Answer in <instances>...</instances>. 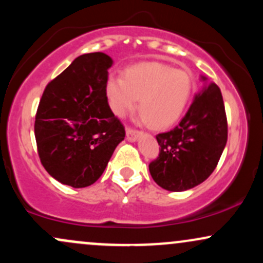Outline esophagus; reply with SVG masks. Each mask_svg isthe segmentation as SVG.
Wrapping results in <instances>:
<instances>
[{
    "mask_svg": "<svg viewBox=\"0 0 263 263\" xmlns=\"http://www.w3.org/2000/svg\"><path fill=\"white\" fill-rule=\"evenodd\" d=\"M138 135H140V131H137V129L132 128V127H127L126 128V136L129 141H136Z\"/></svg>",
    "mask_w": 263,
    "mask_h": 263,
    "instance_id": "esophagus-1",
    "label": "esophagus"
}]
</instances>
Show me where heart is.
I'll list each match as a JSON object with an SVG mask.
<instances>
[{
	"label": "heart",
	"mask_w": 263,
	"mask_h": 263,
	"mask_svg": "<svg viewBox=\"0 0 263 263\" xmlns=\"http://www.w3.org/2000/svg\"><path fill=\"white\" fill-rule=\"evenodd\" d=\"M193 91L190 72L164 62H142L126 68L122 79L109 76L105 92L112 112L126 116L138 107L142 120L155 128L175 125L186 111Z\"/></svg>",
	"instance_id": "heart-1"
}]
</instances>
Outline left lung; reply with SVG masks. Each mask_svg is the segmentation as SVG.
<instances>
[{"label": "left lung", "mask_w": 263, "mask_h": 263, "mask_svg": "<svg viewBox=\"0 0 263 263\" xmlns=\"http://www.w3.org/2000/svg\"><path fill=\"white\" fill-rule=\"evenodd\" d=\"M227 132L221 89L216 83H210L196 95L174 129L156 136L160 152L148 164L155 182L174 192L186 191L203 182L220 161Z\"/></svg>", "instance_id": "8db88e82"}]
</instances>
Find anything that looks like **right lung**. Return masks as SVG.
Masks as SVG:
<instances>
[{
	"label": "right lung",
	"mask_w": 263,
	"mask_h": 263,
	"mask_svg": "<svg viewBox=\"0 0 263 263\" xmlns=\"http://www.w3.org/2000/svg\"><path fill=\"white\" fill-rule=\"evenodd\" d=\"M112 59L86 53L46 86L34 121L37 152L54 180L74 189L105 171L125 127L108 106L105 83Z\"/></svg>",
	"instance_id": "right-lung-1"
}]
</instances>
